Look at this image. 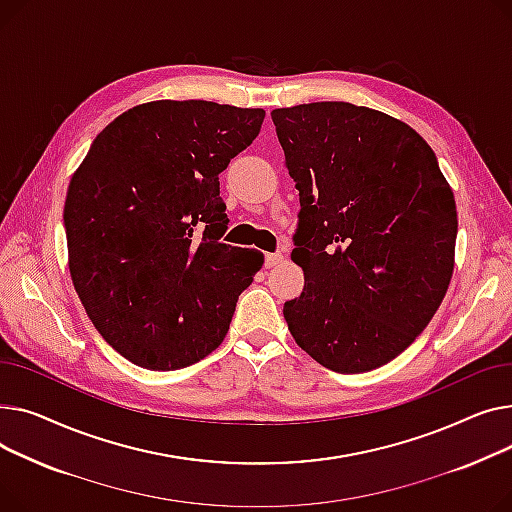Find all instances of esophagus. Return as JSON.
<instances>
[{"mask_svg": "<svg viewBox=\"0 0 512 512\" xmlns=\"http://www.w3.org/2000/svg\"><path fill=\"white\" fill-rule=\"evenodd\" d=\"M283 262V254L281 252H268L266 256H264V266L266 268H273V266H277V264H281Z\"/></svg>", "mask_w": 512, "mask_h": 512, "instance_id": "esophagus-1", "label": "esophagus"}]
</instances>
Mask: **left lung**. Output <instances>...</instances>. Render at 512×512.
<instances>
[{
  "label": "left lung",
  "mask_w": 512,
  "mask_h": 512,
  "mask_svg": "<svg viewBox=\"0 0 512 512\" xmlns=\"http://www.w3.org/2000/svg\"><path fill=\"white\" fill-rule=\"evenodd\" d=\"M270 115L302 204L291 260L306 285L283 306L287 326L328 370L380 368L446 295L459 227L453 190L428 142L382 111L322 101Z\"/></svg>",
  "instance_id": "8db88e82"
}]
</instances>
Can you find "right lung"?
Here are the masks:
<instances>
[{"mask_svg":"<svg viewBox=\"0 0 512 512\" xmlns=\"http://www.w3.org/2000/svg\"><path fill=\"white\" fill-rule=\"evenodd\" d=\"M264 109L153 101L95 138L68 186V264L101 337L146 370L215 351L264 256L219 242V175L258 136Z\"/></svg>","mask_w":512,"mask_h":512,"instance_id":"right-lung-1","label":"right lung"}]
</instances>
